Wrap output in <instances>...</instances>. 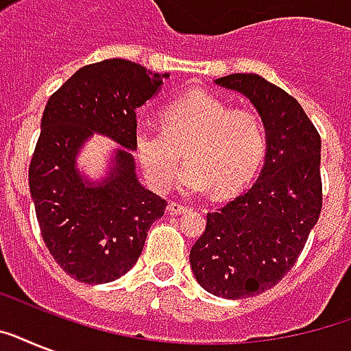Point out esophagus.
<instances>
[{
  "mask_svg": "<svg viewBox=\"0 0 351 351\" xmlns=\"http://www.w3.org/2000/svg\"><path fill=\"white\" fill-rule=\"evenodd\" d=\"M169 211H171V215H182V213H187V211H191V209L187 208V206H182V204H178V202H171Z\"/></svg>",
  "mask_w": 351,
  "mask_h": 351,
  "instance_id": "esophagus-1",
  "label": "esophagus"
}]
</instances>
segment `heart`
<instances>
[{
	"mask_svg": "<svg viewBox=\"0 0 351 351\" xmlns=\"http://www.w3.org/2000/svg\"><path fill=\"white\" fill-rule=\"evenodd\" d=\"M134 151L147 180L158 191L178 176L184 195L239 191L253 178L266 153V134L255 112L242 111L219 96L195 90L165 107L164 125L142 121L134 129Z\"/></svg>",
	"mask_w": 351,
	"mask_h": 351,
	"instance_id": "b5f03b06",
	"label": "heart"
}]
</instances>
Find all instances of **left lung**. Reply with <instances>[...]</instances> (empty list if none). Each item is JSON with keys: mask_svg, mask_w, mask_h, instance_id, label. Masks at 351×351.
<instances>
[{"mask_svg": "<svg viewBox=\"0 0 351 351\" xmlns=\"http://www.w3.org/2000/svg\"><path fill=\"white\" fill-rule=\"evenodd\" d=\"M255 107L266 131L258 178L219 211L189 253L197 282L222 299L271 288L291 269L322 208L321 136L304 109L258 74L215 80Z\"/></svg>", "mask_w": 351, "mask_h": 351, "instance_id": "1", "label": "left lung"}]
</instances>
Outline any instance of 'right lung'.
<instances>
[{"label": "right lung", "mask_w": 351, "mask_h": 351, "mask_svg": "<svg viewBox=\"0 0 351 351\" xmlns=\"http://www.w3.org/2000/svg\"><path fill=\"white\" fill-rule=\"evenodd\" d=\"M169 73H151L112 58L85 65L49 98L29 167L30 197L54 261L80 282L106 284L125 275L142 253L164 198L142 186L134 160L136 109L158 95ZM95 134L109 137L100 177L77 165Z\"/></svg>", "instance_id": "right-lung-1"}]
</instances>
